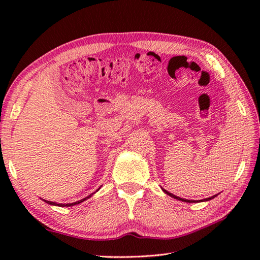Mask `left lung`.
<instances>
[{
    "mask_svg": "<svg viewBox=\"0 0 260 260\" xmlns=\"http://www.w3.org/2000/svg\"><path fill=\"white\" fill-rule=\"evenodd\" d=\"M163 191L167 193V194H169L170 197H172V198H174V199H178V200H180V201H183V202H196L194 200H185V199H181L180 197H176V196H174V194H172V193H170V192H168L167 190H164L163 189ZM217 196H213V197H211V198H208V199H204V200H201V201H208V200H211V199H213V198H215Z\"/></svg>",
    "mask_w": 260,
    "mask_h": 260,
    "instance_id": "obj_1",
    "label": "left lung"
}]
</instances>
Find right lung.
<instances>
[{
  "label": "right lung",
  "instance_id": "right-lung-1",
  "mask_svg": "<svg viewBox=\"0 0 260 260\" xmlns=\"http://www.w3.org/2000/svg\"><path fill=\"white\" fill-rule=\"evenodd\" d=\"M89 197H91V194L89 196ZM89 197H87V198H85V199H82V200H80V201H77V202H74V203H67V204H57L56 202H51V201H47V200H45L47 203H49V204H52V206H59V207H70V206H75V204H78V203H80V202H82V201H85V200H87L88 198Z\"/></svg>",
  "mask_w": 260,
  "mask_h": 260
}]
</instances>
